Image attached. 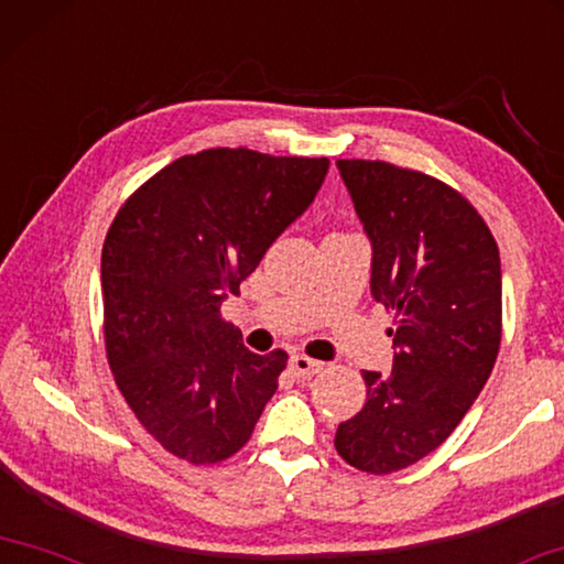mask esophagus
I'll return each instance as SVG.
<instances>
[{
    "label": "esophagus",
    "mask_w": 564,
    "mask_h": 564,
    "mask_svg": "<svg viewBox=\"0 0 564 564\" xmlns=\"http://www.w3.org/2000/svg\"><path fill=\"white\" fill-rule=\"evenodd\" d=\"M289 369H291V373L296 379H311V377H316V373L324 369V364L321 361H316V359H308V356H303V354H299V356H291V364H289Z\"/></svg>",
    "instance_id": "esophagus-1"
}]
</instances>
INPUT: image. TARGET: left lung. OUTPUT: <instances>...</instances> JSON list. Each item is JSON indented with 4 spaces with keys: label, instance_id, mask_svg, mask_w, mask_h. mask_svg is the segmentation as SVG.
I'll list each match as a JSON object with an SVG mask.
<instances>
[{
    "label": "left lung",
    "instance_id": "1",
    "mask_svg": "<svg viewBox=\"0 0 564 564\" xmlns=\"http://www.w3.org/2000/svg\"><path fill=\"white\" fill-rule=\"evenodd\" d=\"M371 240V296L397 318L391 373L364 371L366 404L336 452L391 475L434 452L475 404L502 341L497 240L462 193L383 160H336Z\"/></svg>",
    "mask_w": 564,
    "mask_h": 564
}]
</instances>
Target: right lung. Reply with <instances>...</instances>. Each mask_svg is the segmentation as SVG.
<instances>
[{"label":"right lung","mask_w":564,"mask_h":564,"mask_svg":"<svg viewBox=\"0 0 564 564\" xmlns=\"http://www.w3.org/2000/svg\"><path fill=\"white\" fill-rule=\"evenodd\" d=\"M326 173V158L213 148L173 160L115 216L102 246L107 364L173 457H234L279 389L289 354L248 351L220 306Z\"/></svg>","instance_id":"1"}]
</instances>
